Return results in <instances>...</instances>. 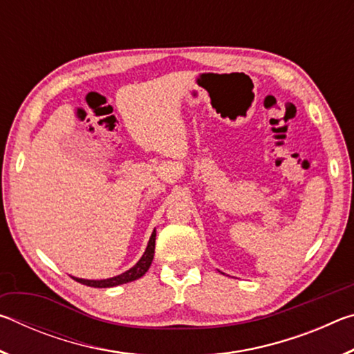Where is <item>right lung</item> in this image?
Segmentation results:
<instances>
[{
	"label": "right lung",
	"instance_id": "obj_1",
	"mask_svg": "<svg viewBox=\"0 0 354 354\" xmlns=\"http://www.w3.org/2000/svg\"><path fill=\"white\" fill-rule=\"evenodd\" d=\"M154 245H156V230L153 231L151 237H149L145 253L142 254L139 262H137L134 267H131L129 270H127L124 273L117 274V277H112L107 279H82V278H75V277H71V278L76 279L77 283H81V284L91 286V287H100V289H103V287H115L120 284L131 283V281L142 278L143 274L148 272V268H149V266H151L153 257H154Z\"/></svg>",
	"mask_w": 354,
	"mask_h": 354
}]
</instances>
